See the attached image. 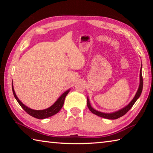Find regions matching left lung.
<instances>
[{"instance_id": "obj_1", "label": "left lung", "mask_w": 153, "mask_h": 153, "mask_svg": "<svg viewBox=\"0 0 153 153\" xmlns=\"http://www.w3.org/2000/svg\"><path fill=\"white\" fill-rule=\"evenodd\" d=\"M142 88H143V79H142V69H141L140 72V84H139L138 91H137L135 97H134L132 100H131V101L129 102L128 105L126 106L125 107H123V108H121V109L117 111H115V112H113V113H102V112H100V111L95 110L94 108H93L91 107L88 98H87V106L90 109V111H91L92 113L99 116V117H101L102 118H105V119H108V120H116V119H118L121 117H122L123 115H125V114L128 112V111L130 109L131 107H132V106L134 105V103L136 102V100H138V98L140 97V96L142 91Z\"/></svg>"}]
</instances>
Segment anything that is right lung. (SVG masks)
<instances>
[{
	"instance_id": "right-lung-1",
	"label": "right lung",
	"mask_w": 153,
	"mask_h": 153,
	"mask_svg": "<svg viewBox=\"0 0 153 153\" xmlns=\"http://www.w3.org/2000/svg\"><path fill=\"white\" fill-rule=\"evenodd\" d=\"M12 90H13V95L15 98V99L17 100V101L20 105L21 107L24 108V110L25 111V112L29 114V115H30L31 116H32V117L37 119H40V120L48 118L57 113L61 109V108L63 107L64 101H65V98L66 96L69 93V90H67L66 92H65L63 94L58 98L57 100H56V101L49 108H46V109H44V110H33V109H32V108L26 107V106H25L24 104H23V103L20 101L19 99L17 98V95L15 92L13 86V82H12Z\"/></svg>"
}]
</instances>
